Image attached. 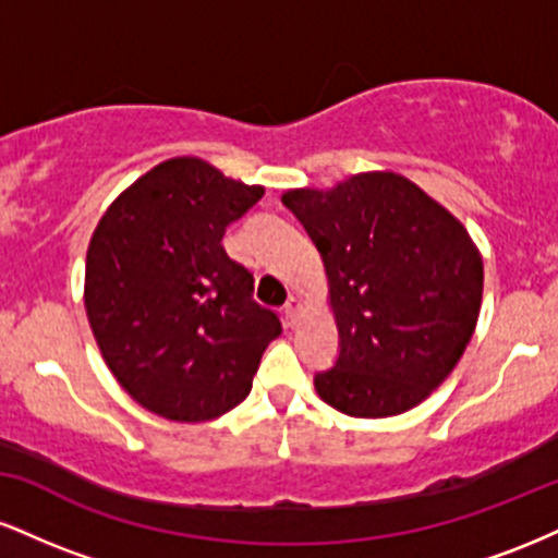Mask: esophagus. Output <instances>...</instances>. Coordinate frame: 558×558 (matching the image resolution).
<instances>
[{"label":"esophagus","instance_id":"1","mask_svg":"<svg viewBox=\"0 0 558 558\" xmlns=\"http://www.w3.org/2000/svg\"><path fill=\"white\" fill-rule=\"evenodd\" d=\"M299 312H301V301L296 299V296H291L283 304V315H286V323L288 325H296V317H299Z\"/></svg>","mask_w":558,"mask_h":558}]
</instances>
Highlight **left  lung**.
I'll return each instance as SVG.
<instances>
[{
  "mask_svg": "<svg viewBox=\"0 0 558 558\" xmlns=\"http://www.w3.org/2000/svg\"><path fill=\"white\" fill-rule=\"evenodd\" d=\"M283 204L325 262L338 360L319 399L349 417H393L451 375L475 332L483 259L462 222L393 172H362Z\"/></svg>",
  "mask_w": 558,
  "mask_h": 558,
  "instance_id": "left-lung-1",
  "label": "left lung"
}]
</instances>
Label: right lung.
Masks as SVG:
<instances>
[{
  "mask_svg": "<svg viewBox=\"0 0 558 558\" xmlns=\"http://www.w3.org/2000/svg\"><path fill=\"white\" fill-rule=\"evenodd\" d=\"M265 189L196 157L157 165L96 226L86 312L107 367L149 412L204 422L252 390L280 319L252 299L254 275L222 235Z\"/></svg>",
  "mask_w": 558,
  "mask_h": 558,
  "instance_id": "add662e5",
  "label": "right lung"
}]
</instances>
